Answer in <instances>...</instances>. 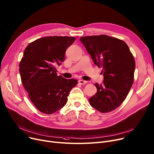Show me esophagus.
I'll return each mask as SVG.
<instances>
[{
    "mask_svg": "<svg viewBox=\"0 0 154 154\" xmlns=\"http://www.w3.org/2000/svg\"><path fill=\"white\" fill-rule=\"evenodd\" d=\"M87 82V81L84 80H79V83L80 84H82V85H84V84H85Z\"/></svg>",
    "mask_w": 154,
    "mask_h": 154,
    "instance_id": "34e87169",
    "label": "esophagus"
}]
</instances>
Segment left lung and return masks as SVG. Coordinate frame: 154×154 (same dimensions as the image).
Masks as SVG:
<instances>
[{
	"label": "left lung",
	"instance_id": "left-lung-1",
	"mask_svg": "<svg viewBox=\"0 0 154 154\" xmlns=\"http://www.w3.org/2000/svg\"><path fill=\"white\" fill-rule=\"evenodd\" d=\"M98 67L103 84L96 83L97 93L89 99L90 105L101 112L117 108L126 99L134 82L135 60L127 44L114 37L101 35L80 38Z\"/></svg>",
	"mask_w": 154,
	"mask_h": 154
}]
</instances>
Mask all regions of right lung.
<instances>
[{
    "label": "right lung",
    "instance_id": "add662e5",
    "mask_svg": "<svg viewBox=\"0 0 154 154\" xmlns=\"http://www.w3.org/2000/svg\"><path fill=\"white\" fill-rule=\"evenodd\" d=\"M75 37L49 36L29 43L19 65L22 84L36 108L43 113H54L64 107L69 91L77 84L56 74V67L65 59L67 49Z\"/></svg>",
    "mask_w": 154,
    "mask_h": 154
}]
</instances>
